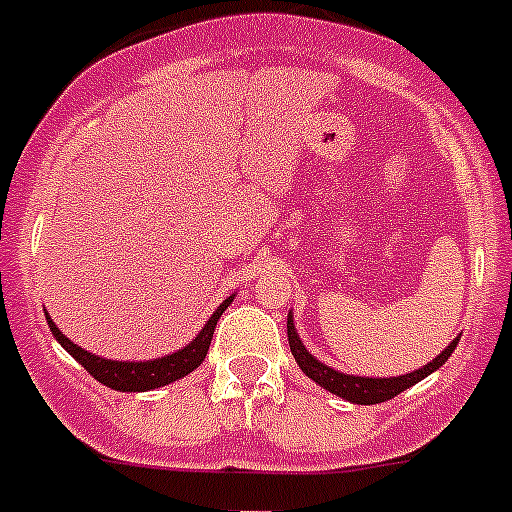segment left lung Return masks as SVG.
Segmentation results:
<instances>
[{"instance_id":"obj_1","label":"left lung","mask_w":512,"mask_h":512,"mask_svg":"<svg viewBox=\"0 0 512 512\" xmlns=\"http://www.w3.org/2000/svg\"><path fill=\"white\" fill-rule=\"evenodd\" d=\"M287 340H290V350H292V355H295L297 365L302 367V372H305L307 377H312L317 385H322L325 390H330V393L337 395V398H345V400H350V403H357V405H375V403H385V400H393L395 395H400L403 390L413 388L415 382H420L423 377H428L430 372L438 370L440 365H445V360L453 355L455 345H458V340H453L443 352H440L438 357H435L433 362L423 365L420 370L408 372V375L355 377V375H345V372H337V370H332V367L317 362L315 357L305 350V345H302L300 335H297V330H295V322H292V315H287Z\"/></svg>"}]
</instances>
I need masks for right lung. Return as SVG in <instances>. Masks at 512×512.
Returning a JSON list of instances; mask_svg holds the SVG:
<instances>
[{"label":"right lung","instance_id":"right-lung-1","mask_svg":"<svg viewBox=\"0 0 512 512\" xmlns=\"http://www.w3.org/2000/svg\"><path fill=\"white\" fill-rule=\"evenodd\" d=\"M230 302L232 297H227V300L217 307L215 315L207 320V325L202 327V332L190 342V345L172 352V355L157 357V360H150V362H117V360H104V357L92 355V352L74 345L69 337H64L62 332H59V327L49 320L47 312H44V315H47V325L49 330H52V335L62 342L64 350H67L69 355H72L74 360H77L79 365L94 377V380H99L102 385H107V388L119 390V393H145V390H155V388H162V385H170V382L180 380V377H185L187 372H192L195 367L202 365L207 350H210L217 320H220V315L225 312V307L230 305Z\"/></svg>","mask_w":512,"mask_h":512}]
</instances>
